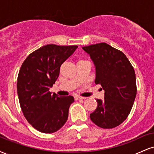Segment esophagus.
<instances>
[{"instance_id":"34e87169","label":"esophagus","mask_w":154,"mask_h":154,"mask_svg":"<svg viewBox=\"0 0 154 154\" xmlns=\"http://www.w3.org/2000/svg\"><path fill=\"white\" fill-rule=\"evenodd\" d=\"M85 97H81V96H78V95H76L75 96V99L76 100H83V99H85Z\"/></svg>"}]
</instances>
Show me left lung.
<instances>
[{
    "label": "left lung",
    "instance_id": "8db88e82",
    "mask_svg": "<svg viewBox=\"0 0 154 154\" xmlns=\"http://www.w3.org/2000/svg\"><path fill=\"white\" fill-rule=\"evenodd\" d=\"M95 67V84L103 89L104 99H97L91 121L104 129L116 128L127 119L135 101L137 88L134 69L122 51L105 43L84 46Z\"/></svg>",
    "mask_w": 154,
    "mask_h": 154
}]
</instances>
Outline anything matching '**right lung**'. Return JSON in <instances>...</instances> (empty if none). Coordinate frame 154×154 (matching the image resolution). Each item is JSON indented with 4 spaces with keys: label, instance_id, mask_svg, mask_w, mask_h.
<instances>
[{
    "label": "right lung",
    "instance_id": "1",
    "mask_svg": "<svg viewBox=\"0 0 154 154\" xmlns=\"http://www.w3.org/2000/svg\"><path fill=\"white\" fill-rule=\"evenodd\" d=\"M77 45H44L24 60L17 79V93L24 116L33 128L53 133L66 123L74 97L49 92L58 79L61 65L74 54Z\"/></svg>",
    "mask_w": 154,
    "mask_h": 154
}]
</instances>
